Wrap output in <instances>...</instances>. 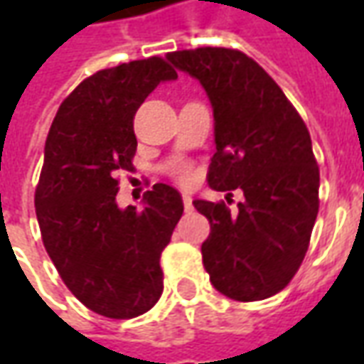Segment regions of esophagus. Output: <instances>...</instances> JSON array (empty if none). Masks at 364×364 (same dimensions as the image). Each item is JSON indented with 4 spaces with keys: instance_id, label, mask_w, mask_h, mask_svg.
Masks as SVG:
<instances>
[{
    "instance_id": "34e87169",
    "label": "esophagus",
    "mask_w": 364,
    "mask_h": 364,
    "mask_svg": "<svg viewBox=\"0 0 364 364\" xmlns=\"http://www.w3.org/2000/svg\"><path fill=\"white\" fill-rule=\"evenodd\" d=\"M183 206H185V210H187V213L193 210V197H191L189 193H183Z\"/></svg>"
}]
</instances>
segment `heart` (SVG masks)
Masks as SVG:
<instances>
[{"mask_svg":"<svg viewBox=\"0 0 364 364\" xmlns=\"http://www.w3.org/2000/svg\"><path fill=\"white\" fill-rule=\"evenodd\" d=\"M175 173H177V177H179V179H181V181H187V179H189V175H191V171H189V167H179V169H177V171H175Z\"/></svg>","mask_w":364,"mask_h":364,"instance_id":"obj_1","label":"heart"}]
</instances>
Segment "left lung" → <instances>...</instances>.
<instances>
[{"instance_id": "left-lung-1", "label": "left lung", "mask_w": 364, "mask_h": 364, "mask_svg": "<svg viewBox=\"0 0 364 364\" xmlns=\"http://www.w3.org/2000/svg\"><path fill=\"white\" fill-rule=\"evenodd\" d=\"M177 70L205 87L214 114L208 185L242 189L236 210L197 198L210 222L200 247L214 289L240 302L281 292L304 259L318 216L320 169L310 132L263 68L232 48L169 52Z\"/></svg>"}]
</instances>
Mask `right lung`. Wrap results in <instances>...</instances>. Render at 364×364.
<instances>
[{"label": "right lung", "mask_w": 364, "mask_h": 364, "mask_svg": "<svg viewBox=\"0 0 364 364\" xmlns=\"http://www.w3.org/2000/svg\"><path fill=\"white\" fill-rule=\"evenodd\" d=\"M171 80L158 56L101 70L64 99L46 138L35 193L44 247L72 294L105 318H136L164 292L159 257L183 198L156 183L140 210L120 208L117 173L132 169L138 107Z\"/></svg>", "instance_id": "1"}]
</instances>
